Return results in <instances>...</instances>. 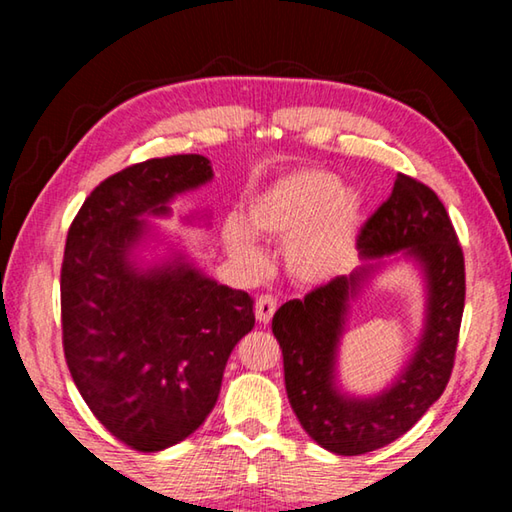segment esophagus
<instances>
[{"label": "esophagus", "instance_id": "obj_1", "mask_svg": "<svg viewBox=\"0 0 512 512\" xmlns=\"http://www.w3.org/2000/svg\"><path fill=\"white\" fill-rule=\"evenodd\" d=\"M275 309H277V302L271 296H259L255 302V318L262 325H268L275 314Z\"/></svg>", "mask_w": 512, "mask_h": 512}]
</instances>
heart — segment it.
Wrapping results in <instances>:
<instances>
[{"mask_svg": "<svg viewBox=\"0 0 512 512\" xmlns=\"http://www.w3.org/2000/svg\"><path fill=\"white\" fill-rule=\"evenodd\" d=\"M363 203L354 187L325 169H293L248 198L244 216L223 221L225 253L241 271L259 275L266 266L259 239L284 244V271L302 287L339 277L357 253Z\"/></svg>", "mask_w": 512, "mask_h": 512, "instance_id": "b5f03b06", "label": "heart"}]
</instances>
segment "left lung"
I'll use <instances>...</instances> for the list:
<instances>
[{
    "label": "left lung",
    "instance_id": "obj_1",
    "mask_svg": "<svg viewBox=\"0 0 512 512\" xmlns=\"http://www.w3.org/2000/svg\"><path fill=\"white\" fill-rule=\"evenodd\" d=\"M363 264L275 311L291 409L327 452L359 456L393 443L443 395L465 307V262L445 205L427 185L397 173L393 194L363 225ZM411 261L425 282L419 345L391 385L375 396L348 394L338 381V345L349 302L388 263Z\"/></svg>",
    "mask_w": 512,
    "mask_h": 512
}]
</instances>
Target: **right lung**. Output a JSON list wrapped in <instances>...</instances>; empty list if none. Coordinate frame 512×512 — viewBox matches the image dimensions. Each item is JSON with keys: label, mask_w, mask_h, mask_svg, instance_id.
Returning a JSON list of instances; mask_svg holds the SVG:
<instances>
[{"label": "right lung", "mask_w": 512, "mask_h": 512, "mask_svg": "<svg viewBox=\"0 0 512 512\" xmlns=\"http://www.w3.org/2000/svg\"><path fill=\"white\" fill-rule=\"evenodd\" d=\"M212 178V162L196 153L133 164L85 198L67 235V366L94 418L137 452H162L201 427L230 352L255 327L246 291L205 275L149 223ZM183 221L207 225V212ZM160 245L162 256L143 257Z\"/></svg>", "instance_id": "obj_1"}]
</instances>
